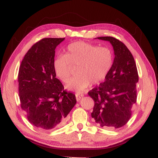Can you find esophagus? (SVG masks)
<instances>
[{
	"label": "esophagus",
	"instance_id": "34e87169",
	"mask_svg": "<svg viewBox=\"0 0 158 158\" xmlns=\"http://www.w3.org/2000/svg\"><path fill=\"white\" fill-rule=\"evenodd\" d=\"M83 96H84V95H83V94H80V93L79 94H76V99H77V101L79 102V100L81 99V98H83Z\"/></svg>",
	"mask_w": 158,
	"mask_h": 158
}]
</instances>
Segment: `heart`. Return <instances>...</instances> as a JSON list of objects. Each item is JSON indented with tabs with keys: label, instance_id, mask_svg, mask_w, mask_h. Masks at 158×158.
Wrapping results in <instances>:
<instances>
[{
	"label": "heart",
	"instance_id": "1",
	"mask_svg": "<svg viewBox=\"0 0 158 158\" xmlns=\"http://www.w3.org/2000/svg\"><path fill=\"white\" fill-rule=\"evenodd\" d=\"M113 53L106 47L77 41L67 47L66 54H60L53 60L56 76L64 83H69L73 66L77 67L78 75L71 80L66 88L77 93L84 92L92 85L103 82L113 64Z\"/></svg>",
	"mask_w": 158,
	"mask_h": 158
}]
</instances>
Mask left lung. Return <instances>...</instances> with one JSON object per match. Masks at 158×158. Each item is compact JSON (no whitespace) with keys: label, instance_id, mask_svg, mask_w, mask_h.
<instances>
[{"label":"left lung","instance_id":"obj_1","mask_svg":"<svg viewBox=\"0 0 158 158\" xmlns=\"http://www.w3.org/2000/svg\"><path fill=\"white\" fill-rule=\"evenodd\" d=\"M109 41L114 50L113 64L105 81L93 88L88 95L94 101L92 117L100 126L119 128L128 122L136 102L139 75L132 53L127 47L112 36L97 37Z\"/></svg>","mask_w":158,"mask_h":158}]
</instances>
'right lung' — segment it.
I'll list each match as a JSON object with an SVG mask.
<instances>
[{"mask_svg": "<svg viewBox=\"0 0 158 158\" xmlns=\"http://www.w3.org/2000/svg\"><path fill=\"white\" fill-rule=\"evenodd\" d=\"M64 38H45L36 43L23 58L18 73L21 107L30 123L39 129L59 128L75 105L53 69L55 49Z\"/></svg>", "mask_w": 158, "mask_h": 158, "instance_id": "add662e5", "label": "right lung"}]
</instances>
